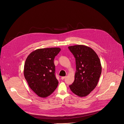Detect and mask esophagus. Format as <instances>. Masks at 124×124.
I'll return each mask as SVG.
<instances>
[{"mask_svg": "<svg viewBox=\"0 0 124 124\" xmlns=\"http://www.w3.org/2000/svg\"><path fill=\"white\" fill-rule=\"evenodd\" d=\"M65 78H66V77H61V79H62V80H63V79H64Z\"/></svg>", "mask_w": 124, "mask_h": 124, "instance_id": "obj_1", "label": "esophagus"}]
</instances>
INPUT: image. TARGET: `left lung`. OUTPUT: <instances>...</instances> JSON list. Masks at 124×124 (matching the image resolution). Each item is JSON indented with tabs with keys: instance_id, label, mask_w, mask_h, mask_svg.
<instances>
[{
	"instance_id": "left-lung-1",
	"label": "left lung",
	"mask_w": 124,
	"mask_h": 124,
	"mask_svg": "<svg viewBox=\"0 0 124 124\" xmlns=\"http://www.w3.org/2000/svg\"><path fill=\"white\" fill-rule=\"evenodd\" d=\"M76 58V72L74 82L69 86L76 95L85 97L97 85L101 73L100 59L95 51L84 45L68 47Z\"/></svg>"
}]
</instances>
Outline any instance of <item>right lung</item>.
I'll list each match as a JSON object with an SVG mask.
<instances>
[{
	"label": "right lung",
	"mask_w": 124,
	"mask_h": 124,
	"mask_svg": "<svg viewBox=\"0 0 124 124\" xmlns=\"http://www.w3.org/2000/svg\"><path fill=\"white\" fill-rule=\"evenodd\" d=\"M60 50L59 47L38 49L32 51L26 59L24 78L32 90L40 97H48L58 86L54 59Z\"/></svg>",
	"instance_id": "right-lung-1"
}]
</instances>
